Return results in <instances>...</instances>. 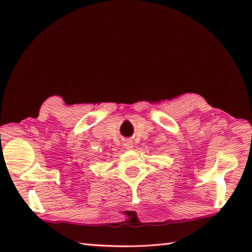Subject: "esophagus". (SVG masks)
Here are the masks:
<instances>
[{"label":"esophagus","mask_w":252,"mask_h":252,"mask_svg":"<svg viewBox=\"0 0 252 252\" xmlns=\"http://www.w3.org/2000/svg\"><path fill=\"white\" fill-rule=\"evenodd\" d=\"M123 145H125L126 149H131V148L133 147V143H132L131 141H126L125 144H123Z\"/></svg>","instance_id":"34e87169"}]
</instances>
